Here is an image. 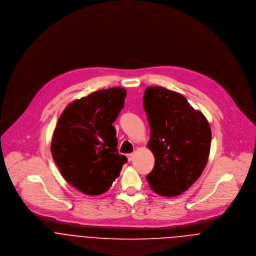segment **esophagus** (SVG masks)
<instances>
[{
    "mask_svg": "<svg viewBox=\"0 0 256 256\" xmlns=\"http://www.w3.org/2000/svg\"><path fill=\"white\" fill-rule=\"evenodd\" d=\"M134 156H135V154H134L133 152L128 154H127V158H128V160H129V162H131V160L134 158Z\"/></svg>",
    "mask_w": 256,
    "mask_h": 256,
    "instance_id": "esophagus-1",
    "label": "esophagus"
}]
</instances>
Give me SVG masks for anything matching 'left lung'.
Wrapping results in <instances>:
<instances>
[{"instance_id":"left-lung-1","label":"left lung","mask_w":256,"mask_h":256,"mask_svg":"<svg viewBox=\"0 0 256 256\" xmlns=\"http://www.w3.org/2000/svg\"><path fill=\"white\" fill-rule=\"evenodd\" d=\"M143 104L150 128L146 146L154 156L146 180L160 196L180 195L207 164L212 138L209 122L182 94L162 86L146 88Z\"/></svg>"}]
</instances>
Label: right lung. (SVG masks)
I'll return each mask as SVG.
<instances>
[{"label": "right lung", "instance_id": "1", "mask_svg": "<svg viewBox=\"0 0 256 256\" xmlns=\"http://www.w3.org/2000/svg\"><path fill=\"white\" fill-rule=\"evenodd\" d=\"M126 90L110 88L74 100L61 114L51 142L62 176L86 195L106 192L127 162L117 150L112 123L124 106Z\"/></svg>", "mask_w": 256, "mask_h": 256}]
</instances>
